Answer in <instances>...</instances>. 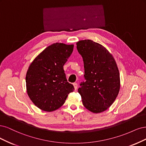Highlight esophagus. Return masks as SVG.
<instances>
[{
  "instance_id": "34e87169",
  "label": "esophagus",
  "mask_w": 146,
  "mask_h": 146,
  "mask_svg": "<svg viewBox=\"0 0 146 146\" xmlns=\"http://www.w3.org/2000/svg\"><path fill=\"white\" fill-rule=\"evenodd\" d=\"M73 86L74 88V90H76L78 88V84L77 83H73Z\"/></svg>"
}]
</instances>
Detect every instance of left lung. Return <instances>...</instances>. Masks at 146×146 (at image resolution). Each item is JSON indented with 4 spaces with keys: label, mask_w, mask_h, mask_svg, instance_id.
<instances>
[{
    "label": "left lung",
    "mask_w": 146,
    "mask_h": 146,
    "mask_svg": "<svg viewBox=\"0 0 146 146\" xmlns=\"http://www.w3.org/2000/svg\"><path fill=\"white\" fill-rule=\"evenodd\" d=\"M76 45L83 58L86 80L78 89L83 105L94 113L104 111L114 102L120 90L116 61L104 46L92 40H79Z\"/></svg>",
    "instance_id": "obj_1"
}]
</instances>
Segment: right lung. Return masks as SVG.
I'll return each mask as SVG.
<instances>
[{"label": "right lung", "instance_id": "1", "mask_svg": "<svg viewBox=\"0 0 146 146\" xmlns=\"http://www.w3.org/2000/svg\"><path fill=\"white\" fill-rule=\"evenodd\" d=\"M73 47V44L54 43L42 51L30 65L25 78L27 92L40 110L50 112L58 109L68 94L74 91L63 68Z\"/></svg>", "mask_w": 146, "mask_h": 146}]
</instances>
